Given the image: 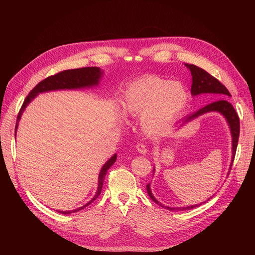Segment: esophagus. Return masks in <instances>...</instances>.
Listing matches in <instances>:
<instances>
[{"label": "esophagus", "mask_w": 255, "mask_h": 255, "mask_svg": "<svg viewBox=\"0 0 255 255\" xmlns=\"http://www.w3.org/2000/svg\"><path fill=\"white\" fill-rule=\"evenodd\" d=\"M136 150L138 151V153L142 154V155H144V154H146V152H148V150H146V146L143 143H138L136 145Z\"/></svg>", "instance_id": "34e87169"}]
</instances>
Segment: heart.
<instances>
[{
    "mask_svg": "<svg viewBox=\"0 0 255 255\" xmlns=\"http://www.w3.org/2000/svg\"><path fill=\"white\" fill-rule=\"evenodd\" d=\"M189 100L187 88L157 75H145L129 83L121 98L127 115L140 116L144 134L157 135L170 128L186 109Z\"/></svg>",
    "mask_w": 255,
    "mask_h": 255,
    "instance_id": "heart-1",
    "label": "heart"
}]
</instances>
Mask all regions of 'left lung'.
Wrapping results in <instances>:
<instances>
[{
	"label": "left lung",
	"mask_w": 255,
	"mask_h": 255,
	"mask_svg": "<svg viewBox=\"0 0 255 255\" xmlns=\"http://www.w3.org/2000/svg\"><path fill=\"white\" fill-rule=\"evenodd\" d=\"M185 66L189 69L191 72V76H192V84H191V96L192 97H197L199 95L205 94V95H213L214 99H219V100H217V101H214L213 103L207 104L206 106L202 107L201 110H199L196 113L187 116L186 118H184L182 120V126L185 125V123L195 120L196 118L200 117V116H202L207 113L216 112V113L221 114L223 117H225V119L228 123V126L231 130V136H232V158H231V165H230V169H229V170H231V166H232L234 157H235L238 137H239V118H238V115H237L236 111L234 110L232 104L228 102L226 100L228 97H231L230 92L226 88L225 85H222L217 79H215L214 76H212L210 73L203 70L202 68H199L195 65H188V64H185ZM154 171H155V167L153 168V174H154ZM150 185L151 184L146 185V191H148V195L152 199V201H154L158 205H160L161 207H164V208H166V210H169V211H172V212L186 211V210H190V208H195L199 205H201L202 203L206 202L205 201V202H202L200 204L189 205L186 207H169V206L161 204L157 199H155V197H154L152 194Z\"/></svg>",
	"instance_id": "1"
}]
</instances>
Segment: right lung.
<instances>
[{"instance_id":"right-lung-1","label":"right lung","mask_w":255,"mask_h":255,"mask_svg":"<svg viewBox=\"0 0 255 255\" xmlns=\"http://www.w3.org/2000/svg\"><path fill=\"white\" fill-rule=\"evenodd\" d=\"M104 71L101 70V68L99 67H85V68H79V69H71V70H65L61 71L55 75H51L49 78L38 83L36 86L33 88V90L29 92L28 96L23 102V105L19 112V115L17 117V123H16V128H14V137H16V133L19 126V121L21 119V116L23 112L25 111L27 105L33 101V100L42 92H49V91H55V90H75V89H84V88H92L97 87L100 81L103 78ZM116 159H117V154H114V155L106 161L103 165L99 173V181H98V189L95 197L92 198L88 203L85 205L76 208L73 211H57L61 214H71L79 212L83 208L89 205L91 202H94L95 200L101 194V190L103 187V182L105 179L106 172L109 169L115 164Z\"/></svg>"}]
</instances>
